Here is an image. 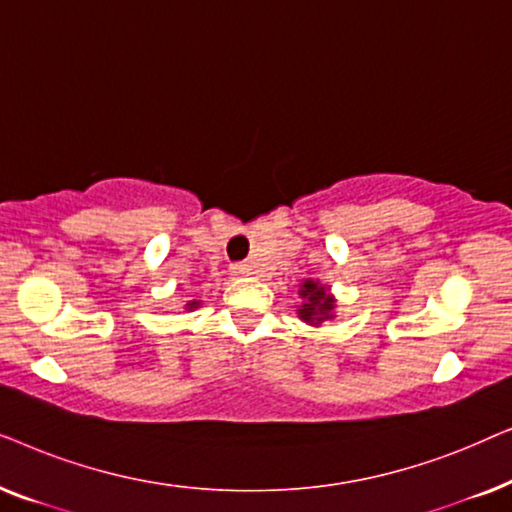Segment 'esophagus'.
I'll use <instances>...</instances> for the list:
<instances>
[{
	"mask_svg": "<svg viewBox=\"0 0 512 512\" xmlns=\"http://www.w3.org/2000/svg\"><path fill=\"white\" fill-rule=\"evenodd\" d=\"M230 270H233V275H237V277H251L256 272L251 263H235Z\"/></svg>",
	"mask_w": 512,
	"mask_h": 512,
	"instance_id": "34e87169",
	"label": "esophagus"
}]
</instances>
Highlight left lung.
<instances>
[{"instance_id": "1", "label": "left lung", "mask_w": 512, "mask_h": 512, "mask_svg": "<svg viewBox=\"0 0 512 512\" xmlns=\"http://www.w3.org/2000/svg\"><path fill=\"white\" fill-rule=\"evenodd\" d=\"M300 305H296V314L300 321L310 326H321L324 321L335 319V296L331 286L321 284L319 279H303L298 289Z\"/></svg>"}]
</instances>
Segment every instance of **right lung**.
<instances>
[{"label":"right lung","mask_w":512,"mask_h":512,"mask_svg":"<svg viewBox=\"0 0 512 512\" xmlns=\"http://www.w3.org/2000/svg\"><path fill=\"white\" fill-rule=\"evenodd\" d=\"M200 305H202V300H198V298H195V300H188V303L184 305V310H186V312H193V310H198Z\"/></svg>","instance_id":"1"}]
</instances>
